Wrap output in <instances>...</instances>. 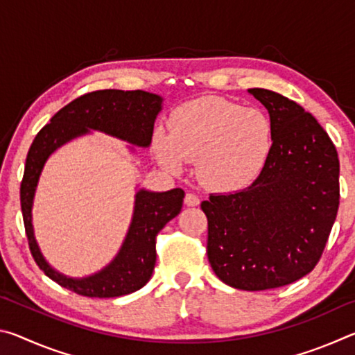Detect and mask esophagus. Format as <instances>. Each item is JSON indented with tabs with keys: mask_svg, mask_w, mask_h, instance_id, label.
<instances>
[{
	"mask_svg": "<svg viewBox=\"0 0 355 355\" xmlns=\"http://www.w3.org/2000/svg\"><path fill=\"white\" fill-rule=\"evenodd\" d=\"M184 203L188 207H197L200 203V199H199V196L194 194V192H188V194L184 196Z\"/></svg>",
	"mask_w": 355,
	"mask_h": 355,
	"instance_id": "34e87169",
	"label": "esophagus"
}]
</instances>
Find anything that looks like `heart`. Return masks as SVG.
I'll list each match as a JSON object with an SVG mask.
<instances>
[{
  "label": "heart",
  "instance_id": "heart-1",
  "mask_svg": "<svg viewBox=\"0 0 355 355\" xmlns=\"http://www.w3.org/2000/svg\"><path fill=\"white\" fill-rule=\"evenodd\" d=\"M156 155L171 171L197 161V175L208 188L235 191L254 180L271 150V123L263 112L219 97L178 106L169 136L156 135Z\"/></svg>",
  "mask_w": 355,
  "mask_h": 355
}]
</instances>
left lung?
<instances>
[{
  "label": "left lung",
  "instance_id": "8db88e82",
  "mask_svg": "<svg viewBox=\"0 0 355 355\" xmlns=\"http://www.w3.org/2000/svg\"><path fill=\"white\" fill-rule=\"evenodd\" d=\"M271 119L268 159L248 188L209 194L207 254L228 286L263 291L313 271L340 205V161L329 135L296 101L249 89Z\"/></svg>",
  "mask_w": 355,
  "mask_h": 355
}]
</instances>
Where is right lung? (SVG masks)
I'll return each instance as SVG.
<instances>
[{"label":"right lung","instance_id":"1","mask_svg":"<svg viewBox=\"0 0 355 355\" xmlns=\"http://www.w3.org/2000/svg\"><path fill=\"white\" fill-rule=\"evenodd\" d=\"M161 103L159 95L144 91L105 89L84 94L59 110L33 141L20 186L23 222L34 261L58 285L86 297H119L137 291L152 277L156 235L182 211L183 189L137 191L133 220L119 254L100 272L84 279L65 277L45 261L34 238L31 209L40 172L56 148L91 130L103 131L137 147H148Z\"/></svg>","mask_w":355,"mask_h":355}]
</instances>
